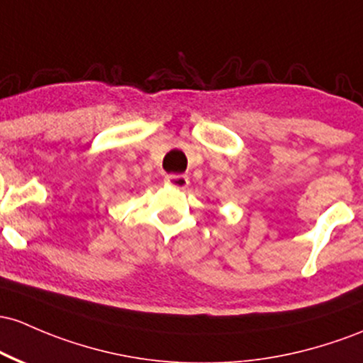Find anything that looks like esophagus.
Listing matches in <instances>:
<instances>
[{
  "mask_svg": "<svg viewBox=\"0 0 363 363\" xmlns=\"http://www.w3.org/2000/svg\"><path fill=\"white\" fill-rule=\"evenodd\" d=\"M188 184H189V179L186 177V175L170 174L165 177V186H169V188L184 189V188H188Z\"/></svg>",
  "mask_w": 363,
  "mask_h": 363,
  "instance_id": "34e87169",
  "label": "esophagus"
}]
</instances>
